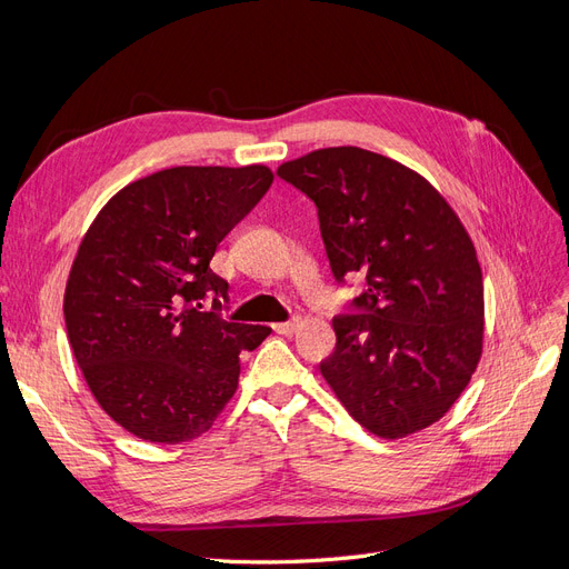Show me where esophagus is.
Masks as SVG:
<instances>
[{
	"instance_id": "1",
	"label": "esophagus",
	"mask_w": 569,
	"mask_h": 569,
	"mask_svg": "<svg viewBox=\"0 0 569 569\" xmlns=\"http://www.w3.org/2000/svg\"><path fill=\"white\" fill-rule=\"evenodd\" d=\"M272 330L278 335H284V337H291L297 330H299V320H289V322H278L272 325Z\"/></svg>"
}]
</instances>
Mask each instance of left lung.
<instances>
[{"instance_id":"1","label":"left lung","mask_w":569,"mask_h":569,"mask_svg":"<svg viewBox=\"0 0 569 569\" xmlns=\"http://www.w3.org/2000/svg\"><path fill=\"white\" fill-rule=\"evenodd\" d=\"M278 176L316 201L335 280L366 272L358 313L332 320L325 382L368 432H420L449 412L481 358L485 284L468 230L432 182L368 149H316Z\"/></svg>"}]
</instances>
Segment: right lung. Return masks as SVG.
Segmentation results:
<instances>
[{
    "instance_id": "add662e5",
    "label": "right lung",
    "mask_w": 569,
    "mask_h": 569,
    "mask_svg": "<svg viewBox=\"0 0 569 569\" xmlns=\"http://www.w3.org/2000/svg\"><path fill=\"white\" fill-rule=\"evenodd\" d=\"M272 184L263 163L176 166L126 184L84 232L63 295L66 332L101 410L151 443L209 432L266 325L203 313L228 299L218 244Z\"/></svg>"
}]
</instances>
